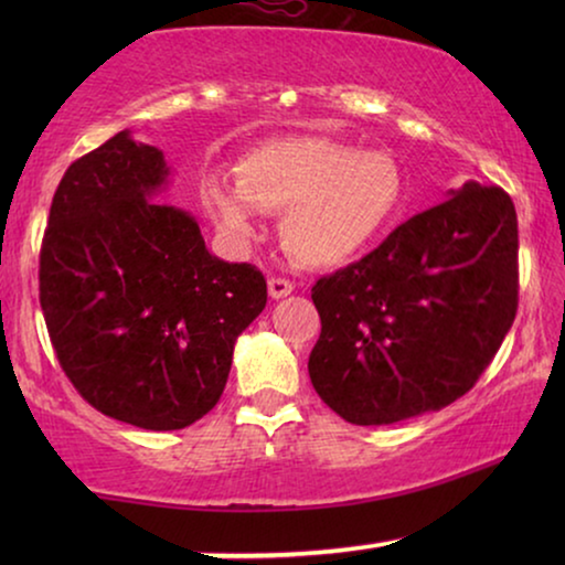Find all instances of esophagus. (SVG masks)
Returning <instances> with one entry per match:
<instances>
[{
	"label": "esophagus",
	"instance_id": "1",
	"mask_svg": "<svg viewBox=\"0 0 565 565\" xmlns=\"http://www.w3.org/2000/svg\"><path fill=\"white\" fill-rule=\"evenodd\" d=\"M267 292L273 300H280V298H288L292 292V282L285 280V277H269L267 280Z\"/></svg>",
	"mask_w": 565,
	"mask_h": 565
}]
</instances>
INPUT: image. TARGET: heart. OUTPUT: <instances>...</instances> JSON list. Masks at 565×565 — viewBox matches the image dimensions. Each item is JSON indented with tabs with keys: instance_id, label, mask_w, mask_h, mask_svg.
<instances>
[{
	"instance_id": "1",
	"label": "heart",
	"mask_w": 565,
	"mask_h": 565,
	"mask_svg": "<svg viewBox=\"0 0 565 565\" xmlns=\"http://www.w3.org/2000/svg\"><path fill=\"white\" fill-rule=\"evenodd\" d=\"M236 184L211 172L200 203L228 242L259 234V211L280 215V242L306 267L329 269L358 259L398 221L406 177L385 151L321 136H280L238 157Z\"/></svg>"
}]
</instances>
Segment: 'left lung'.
I'll list each match as a JSON object with an SVG mask.
<instances>
[{"mask_svg": "<svg viewBox=\"0 0 565 565\" xmlns=\"http://www.w3.org/2000/svg\"><path fill=\"white\" fill-rule=\"evenodd\" d=\"M516 249L512 198L466 182L367 257L321 277L308 375L323 404L381 427L468 393L512 329Z\"/></svg>", "mask_w": 565, "mask_h": 565, "instance_id": "8db88e82", "label": "left lung"}]
</instances>
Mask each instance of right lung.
<instances>
[{"label": "right lung", "instance_id": "obj_1", "mask_svg": "<svg viewBox=\"0 0 565 565\" xmlns=\"http://www.w3.org/2000/svg\"><path fill=\"white\" fill-rule=\"evenodd\" d=\"M169 169L120 130L58 182L41 246V308L82 398L141 429L190 427L218 404L234 344L267 303L246 262L207 252L195 215L157 203Z\"/></svg>", "mask_w": 565, "mask_h": 565}]
</instances>
